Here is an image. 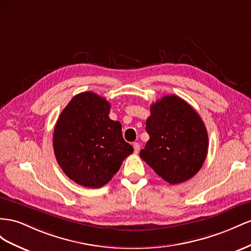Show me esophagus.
<instances>
[{"mask_svg": "<svg viewBox=\"0 0 251 251\" xmlns=\"http://www.w3.org/2000/svg\"><path fill=\"white\" fill-rule=\"evenodd\" d=\"M132 146H133V149H134V152L139 153V151H140V144H139V143H133Z\"/></svg>", "mask_w": 251, "mask_h": 251, "instance_id": "obj_1", "label": "esophagus"}]
</instances>
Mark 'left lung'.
Returning <instances> with one entry per match:
<instances>
[{
  "label": "left lung",
  "instance_id": "left-lung-1",
  "mask_svg": "<svg viewBox=\"0 0 251 251\" xmlns=\"http://www.w3.org/2000/svg\"><path fill=\"white\" fill-rule=\"evenodd\" d=\"M149 140L140 156L169 184L189 180L201 169L208 151V134L198 112L175 95L150 106Z\"/></svg>",
  "mask_w": 251,
  "mask_h": 251
}]
</instances>
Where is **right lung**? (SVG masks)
Segmentation results:
<instances>
[{"instance_id":"1","label":"right lung","mask_w":251,"mask_h":251,"mask_svg":"<svg viewBox=\"0 0 251 251\" xmlns=\"http://www.w3.org/2000/svg\"><path fill=\"white\" fill-rule=\"evenodd\" d=\"M110 104L91 91L75 96L53 132L55 159L65 175L84 187L100 188L116 175L132 146L122 125L109 119Z\"/></svg>"}]
</instances>
